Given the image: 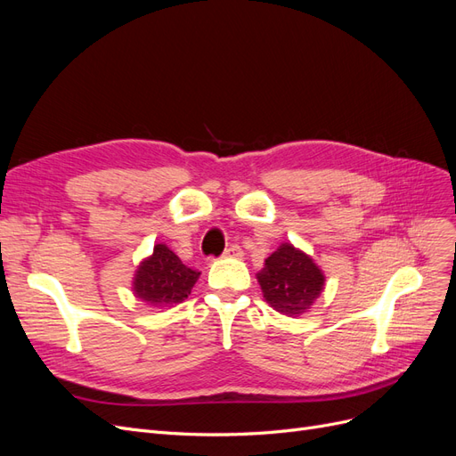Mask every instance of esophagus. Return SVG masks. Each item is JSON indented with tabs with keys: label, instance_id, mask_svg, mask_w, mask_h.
<instances>
[{
	"label": "esophagus",
	"instance_id": "1",
	"mask_svg": "<svg viewBox=\"0 0 456 456\" xmlns=\"http://www.w3.org/2000/svg\"><path fill=\"white\" fill-rule=\"evenodd\" d=\"M224 256H226V258H241V256H243L241 247H240V245H230L228 249L224 251Z\"/></svg>",
	"mask_w": 456,
	"mask_h": 456
}]
</instances>
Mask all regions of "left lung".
Here are the masks:
<instances>
[{"mask_svg": "<svg viewBox=\"0 0 456 456\" xmlns=\"http://www.w3.org/2000/svg\"><path fill=\"white\" fill-rule=\"evenodd\" d=\"M256 280L268 305L289 317L308 312L325 285L320 266L291 243H281L278 251L265 260Z\"/></svg>", "mask_w": 456, "mask_h": 456, "instance_id": "8db88e82", "label": "left lung"}]
</instances>
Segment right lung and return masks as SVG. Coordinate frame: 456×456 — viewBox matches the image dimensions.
<instances>
[{"label":"right lung","instance_id":"right-lung-1","mask_svg":"<svg viewBox=\"0 0 456 456\" xmlns=\"http://www.w3.org/2000/svg\"><path fill=\"white\" fill-rule=\"evenodd\" d=\"M200 272L183 265L167 245L158 243L154 253L136 268L133 291L134 297L154 308H173L191 293Z\"/></svg>","mask_w":456,"mask_h":456}]
</instances>
